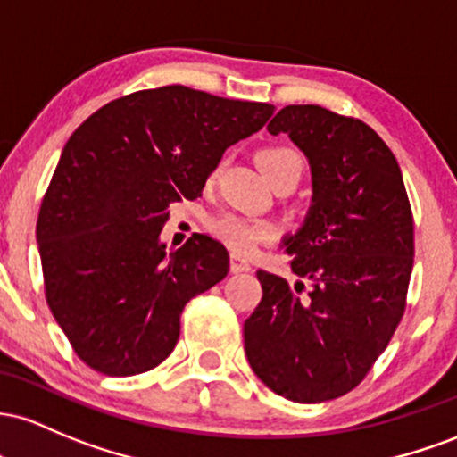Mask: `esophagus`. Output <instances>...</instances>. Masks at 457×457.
<instances>
[{
  "mask_svg": "<svg viewBox=\"0 0 457 457\" xmlns=\"http://www.w3.org/2000/svg\"><path fill=\"white\" fill-rule=\"evenodd\" d=\"M230 271L233 274H242V271H250V263L245 259H242L239 254H230Z\"/></svg>",
  "mask_w": 457,
  "mask_h": 457,
  "instance_id": "obj_1",
  "label": "esophagus"
}]
</instances>
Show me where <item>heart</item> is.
<instances>
[{
    "instance_id": "1",
    "label": "heart",
    "mask_w": 457,
    "mask_h": 457,
    "mask_svg": "<svg viewBox=\"0 0 457 457\" xmlns=\"http://www.w3.org/2000/svg\"><path fill=\"white\" fill-rule=\"evenodd\" d=\"M259 163L271 186L280 181H300L304 172V160L300 153L287 146H271L259 153ZM212 230L218 239L239 253H253L261 242H270L276 235L274 224L265 220L245 218L237 213H224L212 222Z\"/></svg>"
}]
</instances>
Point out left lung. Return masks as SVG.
<instances>
[{
	"label": "left lung",
	"mask_w": 457,
	"mask_h": 457,
	"mask_svg": "<svg viewBox=\"0 0 457 457\" xmlns=\"http://www.w3.org/2000/svg\"><path fill=\"white\" fill-rule=\"evenodd\" d=\"M306 155L312 203L287 235L289 285L259 270L263 297L244 324L250 367L297 403L350 393L406 311L414 224L402 170L371 127L320 105H287L268 125Z\"/></svg>",
	"instance_id": "1"
}]
</instances>
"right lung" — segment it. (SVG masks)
<instances>
[{"mask_svg":"<svg viewBox=\"0 0 457 457\" xmlns=\"http://www.w3.org/2000/svg\"><path fill=\"white\" fill-rule=\"evenodd\" d=\"M271 114L270 104L163 86L110 101L73 131L36 242L49 309L86 365L125 378L170 356L183 309L228 274V253L198 233L168 253V207L201 196L224 151Z\"/></svg>","mask_w":457,"mask_h":457,"instance_id":"right-lung-1","label":"right lung"}]
</instances>
